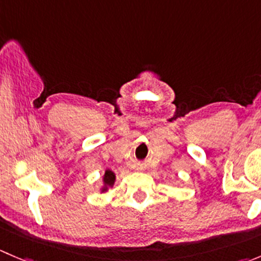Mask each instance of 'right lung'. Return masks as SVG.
<instances>
[{"instance_id":"right-lung-1","label":"right lung","mask_w":261,"mask_h":261,"mask_svg":"<svg viewBox=\"0 0 261 261\" xmlns=\"http://www.w3.org/2000/svg\"><path fill=\"white\" fill-rule=\"evenodd\" d=\"M116 180V174L112 170L106 169L105 170V174L102 177V187L99 188V192L101 193H106V192L110 191V188H112Z\"/></svg>"}]
</instances>
